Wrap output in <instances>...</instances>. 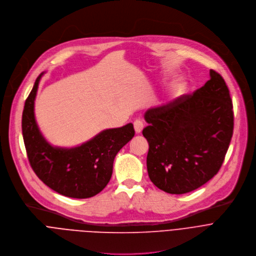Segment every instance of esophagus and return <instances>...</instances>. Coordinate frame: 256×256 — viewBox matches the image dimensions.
<instances>
[{
  "label": "esophagus",
  "instance_id": "34e87169",
  "mask_svg": "<svg viewBox=\"0 0 256 256\" xmlns=\"http://www.w3.org/2000/svg\"><path fill=\"white\" fill-rule=\"evenodd\" d=\"M144 128V125H143V122L141 120H135L134 121V129H135V132L136 133H140Z\"/></svg>",
  "mask_w": 256,
  "mask_h": 256
}]
</instances>
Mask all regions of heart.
<instances>
[{"label":"heart","mask_w":256,"mask_h":256,"mask_svg":"<svg viewBox=\"0 0 256 256\" xmlns=\"http://www.w3.org/2000/svg\"><path fill=\"white\" fill-rule=\"evenodd\" d=\"M178 88H178V86H176V88H174V92H178Z\"/></svg>","instance_id":"heart-1"}]
</instances>
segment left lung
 <instances>
[{"mask_svg": "<svg viewBox=\"0 0 256 256\" xmlns=\"http://www.w3.org/2000/svg\"><path fill=\"white\" fill-rule=\"evenodd\" d=\"M211 78L192 94L144 114L142 131L149 150L146 164L150 180L168 194H182L209 182L219 172L234 126L232 100L224 78Z\"/></svg>", "mask_w": 256, "mask_h": 256, "instance_id": "obj_1", "label": "left lung"}]
</instances>
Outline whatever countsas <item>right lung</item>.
<instances>
[{
	"label": "right lung",
	"instance_id": "obj_1",
	"mask_svg": "<svg viewBox=\"0 0 256 256\" xmlns=\"http://www.w3.org/2000/svg\"><path fill=\"white\" fill-rule=\"evenodd\" d=\"M43 74L36 78L22 115V133L30 166L47 186L62 196H94L110 182L115 156L135 134L133 124L106 129L76 147L52 146L41 134L34 115L35 98Z\"/></svg>",
	"mask_w": 256,
	"mask_h": 256
}]
</instances>
